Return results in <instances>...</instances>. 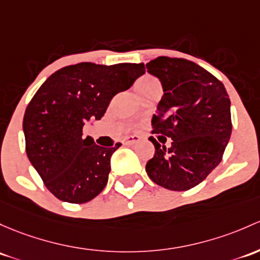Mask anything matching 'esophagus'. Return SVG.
Wrapping results in <instances>:
<instances>
[{"instance_id": "34e87169", "label": "esophagus", "mask_w": 260, "mask_h": 260, "mask_svg": "<svg viewBox=\"0 0 260 260\" xmlns=\"http://www.w3.org/2000/svg\"><path fill=\"white\" fill-rule=\"evenodd\" d=\"M141 139L139 136H128V137H125L123 139V143L124 144H133V143H137V142Z\"/></svg>"}]
</instances>
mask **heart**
<instances>
[{"mask_svg": "<svg viewBox=\"0 0 260 260\" xmlns=\"http://www.w3.org/2000/svg\"><path fill=\"white\" fill-rule=\"evenodd\" d=\"M155 87H160V83L154 77H152V76H144V77L139 78L136 82V91H137L138 94L149 91L152 88H155Z\"/></svg>", "mask_w": 260, "mask_h": 260, "instance_id": "b5f03b06", "label": "heart"}]
</instances>
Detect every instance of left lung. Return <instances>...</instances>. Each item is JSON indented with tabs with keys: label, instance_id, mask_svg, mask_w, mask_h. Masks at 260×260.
<instances>
[{
	"label": "left lung",
	"instance_id": "obj_1",
	"mask_svg": "<svg viewBox=\"0 0 260 260\" xmlns=\"http://www.w3.org/2000/svg\"><path fill=\"white\" fill-rule=\"evenodd\" d=\"M146 67L165 92L153 114L152 133L160 135L162 143L172 138L167 149L149 137L155 152L147 162V174L169 190H188L222 160L232 135L229 95L222 82L188 59L160 56Z\"/></svg>",
	"mask_w": 260,
	"mask_h": 260
}]
</instances>
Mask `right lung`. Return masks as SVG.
<instances>
[{
	"instance_id": "1",
	"label": "right lung",
	"mask_w": 260,
	"mask_h": 260,
	"mask_svg": "<svg viewBox=\"0 0 260 260\" xmlns=\"http://www.w3.org/2000/svg\"><path fill=\"white\" fill-rule=\"evenodd\" d=\"M144 71L143 63L66 66L28 103L23 117L27 157L59 201L87 203L106 187L111 157L122 144L98 146L91 137L83 138V125L102 118L112 98Z\"/></svg>"
}]
</instances>
